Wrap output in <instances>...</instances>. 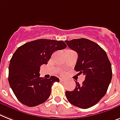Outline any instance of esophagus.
Here are the masks:
<instances>
[{
	"mask_svg": "<svg viewBox=\"0 0 120 120\" xmlns=\"http://www.w3.org/2000/svg\"><path fill=\"white\" fill-rule=\"evenodd\" d=\"M60 81H61V82H63V81H65V79H63V78H60Z\"/></svg>",
	"mask_w": 120,
	"mask_h": 120,
	"instance_id": "34e87169",
	"label": "esophagus"
}]
</instances>
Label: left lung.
Returning <instances> with one entry per match:
<instances>
[{
    "instance_id": "obj_1",
    "label": "left lung",
    "mask_w": 120,
    "mask_h": 120,
    "mask_svg": "<svg viewBox=\"0 0 120 120\" xmlns=\"http://www.w3.org/2000/svg\"><path fill=\"white\" fill-rule=\"evenodd\" d=\"M78 53L75 70L86 76L82 84L76 82L73 91H66L70 103L86 109L95 105L105 95L112 78L110 62L105 51L94 42L85 38L65 41Z\"/></svg>"
}]
</instances>
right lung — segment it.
<instances>
[{"instance_id":"add662e5","label":"right lung","mask_w":120,"mask_h":120,"mask_svg":"<svg viewBox=\"0 0 120 120\" xmlns=\"http://www.w3.org/2000/svg\"><path fill=\"white\" fill-rule=\"evenodd\" d=\"M67 47L63 41L38 39L19 47L13 53L8 67V82L21 104L35 107L48 99L52 86L59 79L40 77V67L46 65L52 53Z\"/></svg>"}]
</instances>
